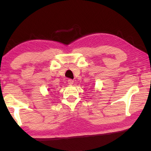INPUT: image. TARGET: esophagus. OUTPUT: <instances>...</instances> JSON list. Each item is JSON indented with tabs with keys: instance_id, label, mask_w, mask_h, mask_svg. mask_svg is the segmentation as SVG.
I'll list each match as a JSON object with an SVG mask.
<instances>
[{
	"instance_id": "1",
	"label": "esophagus",
	"mask_w": 151,
	"mask_h": 151,
	"mask_svg": "<svg viewBox=\"0 0 151 151\" xmlns=\"http://www.w3.org/2000/svg\"><path fill=\"white\" fill-rule=\"evenodd\" d=\"M73 82H74V81L72 80V79H68V83L69 84V85H73Z\"/></svg>"
}]
</instances>
